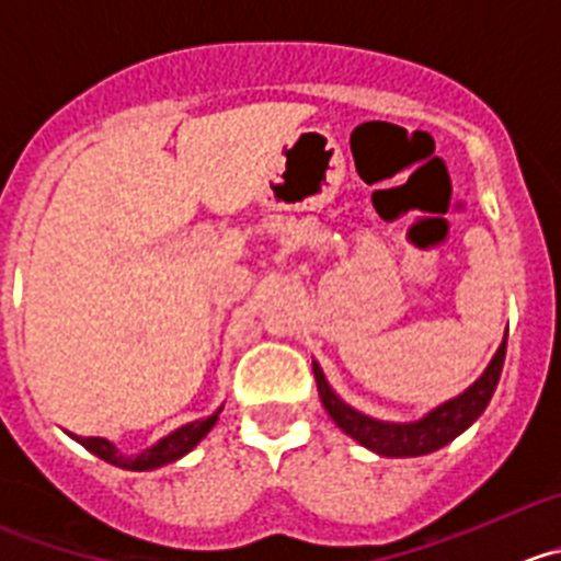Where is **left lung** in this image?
<instances>
[{"instance_id": "1", "label": "left lung", "mask_w": 561, "mask_h": 561, "mask_svg": "<svg viewBox=\"0 0 561 561\" xmlns=\"http://www.w3.org/2000/svg\"><path fill=\"white\" fill-rule=\"evenodd\" d=\"M504 353H507V334H504L499 351L493 353L485 373L469 389L436 405L433 411H427L422 419H413V422H383V419L367 416V413L347 405L331 389V383L323 375V367L318 362H312V373L314 380H318V394L325 413L334 419V425L345 436H351L353 442L362 444L369 453L380 455V458H422V455H431L436 449L447 447L449 442H455L460 433L469 431L477 419L482 416L493 391H496L499 378H502Z\"/></svg>"}]
</instances>
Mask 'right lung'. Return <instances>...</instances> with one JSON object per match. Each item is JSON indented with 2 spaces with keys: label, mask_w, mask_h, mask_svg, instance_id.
Segmentation results:
<instances>
[{
  "label": "right lung",
  "mask_w": 561,
  "mask_h": 561,
  "mask_svg": "<svg viewBox=\"0 0 561 561\" xmlns=\"http://www.w3.org/2000/svg\"><path fill=\"white\" fill-rule=\"evenodd\" d=\"M221 408L225 405L216 408L210 416L194 419V422H188V425L178 427V431H172L170 436L159 438L153 447L142 449L139 455H123L112 442H108V438H101V436H76V433H68V436L73 438V442H79L84 449H90L95 458L106 460V463L117 466V469L153 471V469H161V466H167V463H175V460H181L183 455L192 453V449L197 447V444L203 442L210 431H214V425L219 422Z\"/></svg>",
  "instance_id": "right-lung-1"
}]
</instances>
